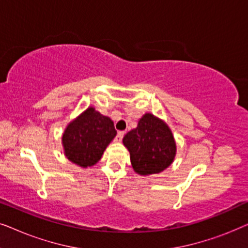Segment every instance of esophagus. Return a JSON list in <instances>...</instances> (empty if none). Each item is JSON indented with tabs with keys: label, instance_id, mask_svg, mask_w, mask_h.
<instances>
[{
	"label": "esophagus",
	"instance_id": "34e87169",
	"mask_svg": "<svg viewBox=\"0 0 248 248\" xmlns=\"http://www.w3.org/2000/svg\"><path fill=\"white\" fill-rule=\"evenodd\" d=\"M123 137H124V132H118V133L116 134V137H115V141L121 142Z\"/></svg>",
	"mask_w": 248,
	"mask_h": 248
}]
</instances>
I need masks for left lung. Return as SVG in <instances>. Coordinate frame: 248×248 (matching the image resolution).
Segmentation results:
<instances>
[{"mask_svg": "<svg viewBox=\"0 0 248 248\" xmlns=\"http://www.w3.org/2000/svg\"><path fill=\"white\" fill-rule=\"evenodd\" d=\"M123 143L130 151L132 167L138 174H158L174 160L176 144L170 130L152 114H145L138 127L128 132Z\"/></svg>", "mask_w": 248, "mask_h": 248, "instance_id": "obj_1", "label": "left lung"}]
</instances>
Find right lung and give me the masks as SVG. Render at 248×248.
I'll use <instances>...</instances> for the list:
<instances>
[{
	"label": "right lung",
	"instance_id": "right-lung-1",
	"mask_svg": "<svg viewBox=\"0 0 248 248\" xmlns=\"http://www.w3.org/2000/svg\"><path fill=\"white\" fill-rule=\"evenodd\" d=\"M116 135L114 123L90 107L67 125L62 142L65 155L81 167L93 166Z\"/></svg>",
	"mask_w": 248,
	"mask_h": 248
}]
</instances>
